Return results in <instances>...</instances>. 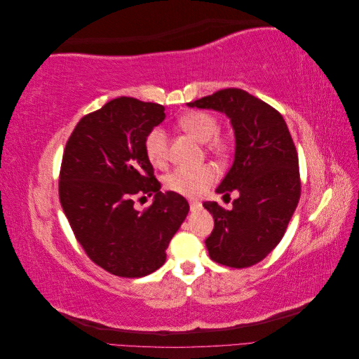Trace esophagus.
Listing matches in <instances>:
<instances>
[{
    "mask_svg": "<svg viewBox=\"0 0 359 359\" xmlns=\"http://www.w3.org/2000/svg\"><path fill=\"white\" fill-rule=\"evenodd\" d=\"M202 208V203L199 201H190V210L191 211H198Z\"/></svg>",
    "mask_w": 359,
    "mask_h": 359,
    "instance_id": "obj_1",
    "label": "esophagus"
}]
</instances>
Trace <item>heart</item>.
I'll list each match as a JSON object with an SVG mask.
<instances>
[{
    "mask_svg": "<svg viewBox=\"0 0 359 359\" xmlns=\"http://www.w3.org/2000/svg\"><path fill=\"white\" fill-rule=\"evenodd\" d=\"M180 127L191 135L199 142L206 144L208 149L217 157H224L229 153L227 139L219 136V119L208 112H189L178 119ZM145 154L154 168L166 166L169 157V137L161 127H154L145 139ZM217 175L211 166L178 168L172 170L165 180L168 190L186 198H199L208 190Z\"/></svg>",
    "mask_w": 359,
    "mask_h": 359,
    "instance_id": "heart-1",
    "label": "heart"
}]
</instances>
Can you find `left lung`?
<instances>
[{"label": "left lung", "instance_id": "obj_1", "mask_svg": "<svg viewBox=\"0 0 359 359\" xmlns=\"http://www.w3.org/2000/svg\"><path fill=\"white\" fill-rule=\"evenodd\" d=\"M190 107L214 109L231 119L235 160L217 193H240L232 210L203 202L214 229L205 244L210 257L231 268L265 259L283 238L301 196L298 154L286 121L273 106L244 90L226 88Z\"/></svg>", "mask_w": 359, "mask_h": 359}]
</instances>
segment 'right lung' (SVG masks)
I'll use <instances>...</instances> for the list:
<instances>
[{
	"label": "right lung",
	"mask_w": 359,
	"mask_h": 359,
	"mask_svg": "<svg viewBox=\"0 0 359 359\" xmlns=\"http://www.w3.org/2000/svg\"><path fill=\"white\" fill-rule=\"evenodd\" d=\"M165 107L118 97L81 118L60 170V202L72 231L95 265L118 277L154 273L189 214L181 194L160 191L145 154L147 135L165 119ZM147 210L136 196H152Z\"/></svg>",
	"instance_id": "obj_1"
}]
</instances>
